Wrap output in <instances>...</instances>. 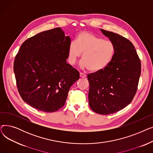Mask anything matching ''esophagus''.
<instances>
[{
	"label": "esophagus",
	"mask_w": 153,
	"mask_h": 153,
	"mask_svg": "<svg viewBox=\"0 0 153 153\" xmlns=\"http://www.w3.org/2000/svg\"><path fill=\"white\" fill-rule=\"evenodd\" d=\"M80 77H82V78H85L87 77V76L83 73H82V72H80Z\"/></svg>",
	"instance_id": "34e87169"
}]
</instances>
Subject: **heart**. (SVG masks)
Returning <instances> with one entry per match:
<instances>
[{
	"label": "heart",
	"instance_id": "obj_1",
	"mask_svg": "<svg viewBox=\"0 0 153 153\" xmlns=\"http://www.w3.org/2000/svg\"><path fill=\"white\" fill-rule=\"evenodd\" d=\"M115 51V45L111 41L88 32H82L69 46L68 61L74 65L82 53L81 66L91 71H99L108 66Z\"/></svg>",
	"mask_w": 153,
	"mask_h": 153
}]
</instances>
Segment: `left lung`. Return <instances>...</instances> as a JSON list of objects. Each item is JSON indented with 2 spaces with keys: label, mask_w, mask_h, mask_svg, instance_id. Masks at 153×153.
<instances>
[{
  "label": "left lung",
  "mask_w": 153,
  "mask_h": 153,
  "mask_svg": "<svg viewBox=\"0 0 153 153\" xmlns=\"http://www.w3.org/2000/svg\"><path fill=\"white\" fill-rule=\"evenodd\" d=\"M115 45V54L105 69L87 75L89 104L101 115L123 109L133 100L141 74V61L132 43L114 32L100 29Z\"/></svg>",
  "instance_id": "8db88e82"
}]
</instances>
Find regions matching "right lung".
<instances>
[{
	"mask_svg": "<svg viewBox=\"0 0 153 153\" xmlns=\"http://www.w3.org/2000/svg\"><path fill=\"white\" fill-rule=\"evenodd\" d=\"M71 42L59 27L21 45L13 71L21 97L31 107L48 113L64 105L71 86L79 79V71L66 62Z\"/></svg>",
	"mask_w": 153,
	"mask_h": 153,
	"instance_id": "right-lung-1",
	"label": "right lung"
}]
</instances>
